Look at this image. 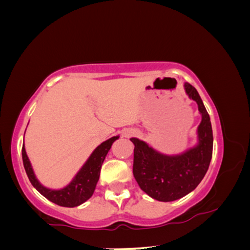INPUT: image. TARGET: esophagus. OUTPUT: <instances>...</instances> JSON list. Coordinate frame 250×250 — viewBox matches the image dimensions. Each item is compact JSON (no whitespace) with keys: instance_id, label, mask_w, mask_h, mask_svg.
<instances>
[{"instance_id":"esophagus-1","label":"esophagus","mask_w":250,"mask_h":250,"mask_svg":"<svg viewBox=\"0 0 250 250\" xmlns=\"http://www.w3.org/2000/svg\"><path fill=\"white\" fill-rule=\"evenodd\" d=\"M135 134V132L133 130H128V131H125V132H124V137L125 138H130V137H132V135H134Z\"/></svg>"}]
</instances>
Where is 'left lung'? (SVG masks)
Listing matches in <instances>:
<instances>
[{
	"label": "left lung",
	"mask_w": 250,
	"mask_h": 250,
	"mask_svg": "<svg viewBox=\"0 0 250 250\" xmlns=\"http://www.w3.org/2000/svg\"><path fill=\"white\" fill-rule=\"evenodd\" d=\"M185 92L196 101L202 115L197 128L198 143L177 155H166L152 149L146 142L131 138L134 145L133 175L143 192L161 202H172L196 188L208 170L213 154V130L209 116L197 90L188 83Z\"/></svg>",
	"instance_id": "obj_1"
}]
</instances>
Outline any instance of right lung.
I'll return each instance as SVG.
<instances>
[{
  "mask_svg": "<svg viewBox=\"0 0 250 250\" xmlns=\"http://www.w3.org/2000/svg\"><path fill=\"white\" fill-rule=\"evenodd\" d=\"M118 138H119L118 135L110 138L109 140L103 142L100 146H97L83 167L78 171L70 183L65 186L64 188L50 189L40 183L35 174H34L31 162H29L26 151H25V147L23 146L22 158L25 172H26L29 182H31L34 188L50 202L64 207L78 206L87 200H89L92 194H94L97 182L99 180L101 166H103L105 155L109 152L112 143Z\"/></svg>",
  "mask_w": 250,
  "mask_h": 250,
  "instance_id": "right-lung-1",
  "label": "right lung"
}]
</instances>
